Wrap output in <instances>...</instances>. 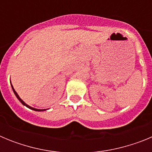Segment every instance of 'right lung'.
<instances>
[{"mask_svg":"<svg viewBox=\"0 0 152 152\" xmlns=\"http://www.w3.org/2000/svg\"><path fill=\"white\" fill-rule=\"evenodd\" d=\"M11 87H12V89H13V93H14V94L16 95V96H17V99H18V100H20V103H22L23 105L26 106V107L29 108V109H30V110H35V111H44V110H39V109H36V108H33V107H29V105H27V104H26V103H25V102H24L23 100L22 99H21V98L20 97V96H19V95L17 94V93L15 91V90H14V88H13V85H12V84H11Z\"/></svg>","mask_w":152,"mask_h":152,"instance_id":"add662e5","label":"right lung"}]
</instances>
